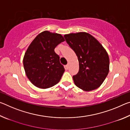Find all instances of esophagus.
<instances>
[{
	"label": "esophagus",
	"instance_id": "esophagus-1",
	"mask_svg": "<svg viewBox=\"0 0 130 130\" xmlns=\"http://www.w3.org/2000/svg\"><path fill=\"white\" fill-rule=\"evenodd\" d=\"M65 67H66V69H68V68H69V64H67V65L65 66Z\"/></svg>",
	"mask_w": 130,
	"mask_h": 130
}]
</instances>
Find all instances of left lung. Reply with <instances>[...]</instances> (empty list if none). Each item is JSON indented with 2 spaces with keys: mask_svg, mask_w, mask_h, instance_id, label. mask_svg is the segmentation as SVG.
<instances>
[{
  "mask_svg": "<svg viewBox=\"0 0 130 130\" xmlns=\"http://www.w3.org/2000/svg\"><path fill=\"white\" fill-rule=\"evenodd\" d=\"M64 37L78 58L79 70L73 76L75 85L85 91L97 89L109 72V59L106 50L87 32L70 33L64 35Z\"/></svg>",
  "mask_w": 130,
  "mask_h": 130,
  "instance_id": "left-lung-1",
  "label": "left lung"
}]
</instances>
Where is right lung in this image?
<instances>
[{
  "label": "right lung",
  "mask_w": 130,
  "mask_h": 130,
  "mask_svg": "<svg viewBox=\"0 0 130 130\" xmlns=\"http://www.w3.org/2000/svg\"><path fill=\"white\" fill-rule=\"evenodd\" d=\"M64 41L62 35L44 31L30 43L23 63L26 76L36 87L48 88L61 80L65 69L54 49Z\"/></svg>",
  "instance_id": "right-lung-1"
}]
</instances>
